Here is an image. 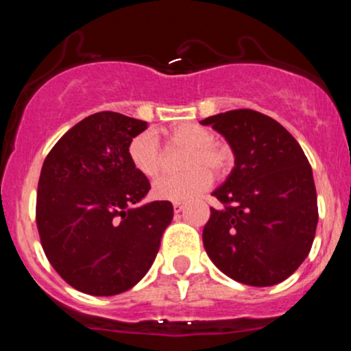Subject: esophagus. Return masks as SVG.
I'll list each match as a JSON object with an SVG mask.
<instances>
[{
    "instance_id": "34e87169",
    "label": "esophagus",
    "mask_w": 351,
    "mask_h": 351,
    "mask_svg": "<svg viewBox=\"0 0 351 351\" xmlns=\"http://www.w3.org/2000/svg\"><path fill=\"white\" fill-rule=\"evenodd\" d=\"M184 204L183 203H173V209H175V213H181L183 211Z\"/></svg>"
}]
</instances>
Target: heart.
Masks as SVG:
<instances>
[{
    "label": "heart",
    "instance_id": "heart-1",
    "mask_svg": "<svg viewBox=\"0 0 351 351\" xmlns=\"http://www.w3.org/2000/svg\"><path fill=\"white\" fill-rule=\"evenodd\" d=\"M173 145L186 147L183 167L189 168L181 175L160 176L153 183V196L158 199L183 203L189 201L211 184V172L221 175L231 165V152L223 143L215 142V134L199 123L183 122L173 125L167 132ZM128 160L140 175L153 178L162 170V147L153 132H142L128 143ZM210 169L208 171L207 168Z\"/></svg>",
    "mask_w": 351,
    "mask_h": 351
}]
</instances>
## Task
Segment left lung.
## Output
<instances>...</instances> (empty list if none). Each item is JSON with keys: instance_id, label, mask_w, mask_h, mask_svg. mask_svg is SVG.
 I'll return each instance as SVG.
<instances>
[{"instance_id": "1", "label": "left lung", "mask_w": 351, "mask_h": 351, "mask_svg": "<svg viewBox=\"0 0 351 351\" xmlns=\"http://www.w3.org/2000/svg\"><path fill=\"white\" fill-rule=\"evenodd\" d=\"M234 153V168L213 196L203 229L209 259L241 284L269 287L308 256L318 208L312 167L297 140L271 117L239 108L201 120Z\"/></svg>"}]
</instances>
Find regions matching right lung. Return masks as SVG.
I'll return each instance as SVG.
<instances>
[{
	"label": "right lung",
	"instance_id": "obj_1",
	"mask_svg": "<svg viewBox=\"0 0 351 351\" xmlns=\"http://www.w3.org/2000/svg\"><path fill=\"white\" fill-rule=\"evenodd\" d=\"M147 122L117 112L80 120L43 163L36 199L39 237L56 272L88 295L108 297L143 279L173 219L170 201L136 208L150 189L128 160Z\"/></svg>",
	"mask_w": 351,
	"mask_h": 351
}]
</instances>
